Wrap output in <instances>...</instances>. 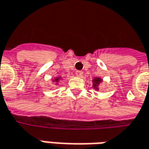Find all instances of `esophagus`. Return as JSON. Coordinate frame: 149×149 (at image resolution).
<instances>
[{
    "label": "esophagus",
    "instance_id": "1",
    "mask_svg": "<svg viewBox=\"0 0 149 149\" xmlns=\"http://www.w3.org/2000/svg\"><path fill=\"white\" fill-rule=\"evenodd\" d=\"M76 75H77V77H82L83 72H81V71H77V72H76Z\"/></svg>",
    "mask_w": 149,
    "mask_h": 149
}]
</instances>
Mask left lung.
Returning a JSON list of instances; mask_svg holds the SVG:
<instances>
[{
  "instance_id": "obj_1",
  "label": "left lung",
  "mask_w": 149,
  "mask_h": 149,
  "mask_svg": "<svg viewBox=\"0 0 149 149\" xmlns=\"http://www.w3.org/2000/svg\"><path fill=\"white\" fill-rule=\"evenodd\" d=\"M101 81L102 80L99 78V77H96V78H94L93 80V87L96 89V90H98V85L100 84V82H101Z\"/></svg>"
}]
</instances>
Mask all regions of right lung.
Masks as SVG:
<instances>
[{"mask_svg": "<svg viewBox=\"0 0 149 149\" xmlns=\"http://www.w3.org/2000/svg\"><path fill=\"white\" fill-rule=\"evenodd\" d=\"M58 80H59V77H57V78H56V79L54 80V81H58Z\"/></svg>", "mask_w": 149, "mask_h": 149, "instance_id": "right-lung-1", "label": "right lung"}]
</instances>
